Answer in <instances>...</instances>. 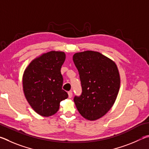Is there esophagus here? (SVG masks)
<instances>
[{
  "label": "esophagus",
  "instance_id": "34e87169",
  "mask_svg": "<svg viewBox=\"0 0 149 149\" xmlns=\"http://www.w3.org/2000/svg\"><path fill=\"white\" fill-rule=\"evenodd\" d=\"M68 97H69V98H71L72 97V95H73L72 92V91H69L68 93Z\"/></svg>",
  "mask_w": 149,
  "mask_h": 149
}]
</instances>
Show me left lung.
<instances>
[{
  "instance_id": "8db88e82",
  "label": "left lung",
  "mask_w": 149,
  "mask_h": 149,
  "mask_svg": "<svg viewBox=\"0 0 149 149\" xmlns=\"http://www.w3.org/2000/svg\"><path fill=\"white\" fill-rule=\"evenodd\" d=\"M73 61L79 72L82 92L74 101L81 115L94 120L109 111L117 98L120 76L114 62L96 51L77 53Z\"/></svg>"
}]
</instances>
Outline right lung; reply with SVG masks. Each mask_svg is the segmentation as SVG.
<instances>
[{
    "label": "right lung",
    "instance_id": "right-lung-1",
    "mask_svg": "<svg viewBox=\"0 0 149 149\" xmlns=\"http://www.w3.org/2000/svg\"><path fill=\"white\" fill-rule=\"evenodd\" d=\"M65 58L64 52L50 51L34 59L24 72V94L32 109L40 115H54L60 102L68 97L62 88L61 68Z\"/></svg>",
    "mask_w": 149,
    "mask_h": 149
}]
</instances>
